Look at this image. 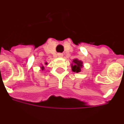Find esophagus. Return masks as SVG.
<instances>
[{
	"mask_svg": "<svg viewBox=\"0 0 124 124\" xmlns=\"http://www.w3.org/2000/svg\"><path fill=\"white\" fill-rule=\"evenodd\" d=\"M58 57H60V58H62V57H63V54L58 53Z\"/></svg>",
	"mask_w": 124,
	"mask_h": 124,
	"instance_id": "esophagus-1",
	"label": "esophagus"
}]
</instances>
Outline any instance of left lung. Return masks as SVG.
<instances>
[{"instance_id":"left-lung-1","label":"left lung","mask_w":124,"mask_h":124,"mask_svg":"<svg viewBox=\"0 0 124 124\" xmlns=\"http://www.w3.org/2000/svg\"><path fill=\"white\" fill-rule=\"evenodd\" d=\"M72 70L74 72H80L81 68H83V62L78 59H74L73 60V64L71 65Z\"/></svg>"}]
</instances>
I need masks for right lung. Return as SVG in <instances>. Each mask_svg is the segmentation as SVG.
Returning <instances> with one entry per match:
<instances>
[{
    "instance_id": "right-lung-1",
    "label": "right lung",
    "mask_w": 124,
    "mask_h": 124,
    "mask_svg": "<svg viewBox=\"0 0 124 124\" xmlns=\"http://www.w3.org/2000/svg\"><path fill=\"white\" fill-rule=\"evenodd\" d=\"M46 64H47V62H46ZM41 70H44V66H42V67H41Z\"/></svg>"
}]
</instances>
